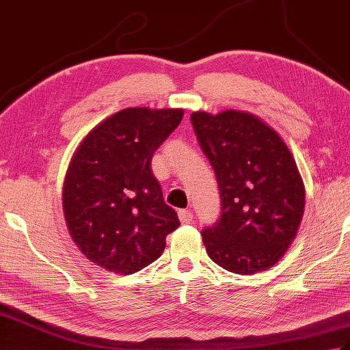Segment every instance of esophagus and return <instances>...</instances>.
<instances>
[{"label":"esophagus","instance_id":"34e87169","mask_svg":"<svg viewBox=\"0 0 350 350\" xmlns=\"http://www.w3.org/2000/svg\"><path fill=\"white\" fill-rule=\"evenodd\" d=\"M177 215H179V219H180L182 224H189V222L192 221V213L189 211L180 209L179 212H177Z\"/></svg>","mask_w":350,"mask_h":350}]
</instances>
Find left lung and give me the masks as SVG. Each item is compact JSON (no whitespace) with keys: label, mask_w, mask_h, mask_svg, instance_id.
<instances>
[{"label":"left lung","mask_w":350,"mask_h":350,"mask_svg":"<svg viewBox=\"0 0 350 350\" xmlns=\"http://www.w3.org/2000/svg\"><path fill=\"white\" fill-rule=\"evenodd\" d=\"M191 122L221 194V217L202 233L207 256L233 273L267 271L293 242L306 207L292 152L247 111H194Z\"/></svg>","instance_id":"obj_1"}]
</instances>
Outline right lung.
<instances>
[{"label": "right lung", "instance_id": "add662e5", "mask_svg": "<svg viewBox=\"0 0 350 350\" xmlns=\"http://www.w3.org/2000/svg\"><path fill=\"white\" fill-rule=\"evenodd\" d=\"M182 117V108H124L96 124L73 153L63 183L64 219L79 251L102 269H144L180 226L150 162Z\"/></svg>", "mask_w": 350, "mask_h": 350}]
</instances>
